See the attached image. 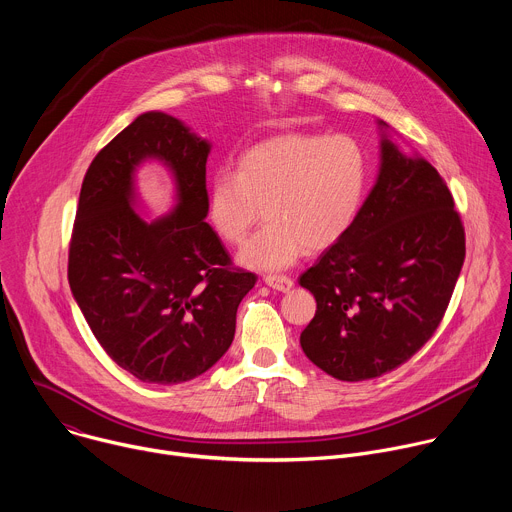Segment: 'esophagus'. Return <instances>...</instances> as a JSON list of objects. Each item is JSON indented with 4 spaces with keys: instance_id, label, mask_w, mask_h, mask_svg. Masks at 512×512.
<instances>
[{
    "instance_id": "1",
    "label": "esophagus",
    "mask_w": 512,
    "mask_h": 512,
    "mask_svg": "<svg viewBox=\"0 0 512 512\" xmlns=\"http://www.w3.org/2000/svg\"><path fill=\"white\" fill-rule=\"evenodd\" d=\"M265 285H269L271 289H275V291H289L291 287H294V281H291V277H285V275H267L265 279Z\"/></svg>"
}]
</instances>
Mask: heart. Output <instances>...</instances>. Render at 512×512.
<instances>
[{
	"label": "heart",
	"mask_w": 512,
	"mask_h": 512,
	"mask_svg": "<svg viewBox=\"0 0 512 512\" xmlns=\"http://www.w3.org/2000/svg\"><path fill=\"white\" fill-rule=\"evenodd\" d=\"M367 188V160L346 135L283 133L249 148L237 170H218L206 188V221L237 261L255 271H283L306 249L334 245L354 223Z\"/></svg>",
	"instance_id": "heart-1"
}]
</instances>
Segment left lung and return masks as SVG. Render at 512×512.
Wrapping results in <instances>:
<instances>
[{
    "instance_id": "8db88e82",
    "label": "left lung",
    "mask_w": 512,
    "mask_h": 512,
    "mask_svg": "<svg viewBox=\"0 0 512 512\" xmlns=\"http://www.w3.org/2000/svg\"><path fill=\"white\" fill-rule=\"evenodd\" d=\"M381 129L375 186L354 223L300 277L316 316L300 336L318 369L338 381L381 377L440 326L466 255L454 198L437 170Z\"/></svg>"
}]
</instances>
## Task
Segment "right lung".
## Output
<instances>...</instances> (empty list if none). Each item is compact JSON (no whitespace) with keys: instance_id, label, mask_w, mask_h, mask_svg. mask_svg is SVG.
I'll return each mask as SVG.
<instances>
[{"instance_id":"1","label":"right lung","mask_w":512,"mask_h":512,"mask_svg":"<svg viewBox=\"0 0 512 512\" xmlns=\"http://www.w3.org/2000/svg\"><path fill=\"white\" fill-rule=\"evenodd\" d=\"M210 141L184 121L137 115L91 162L68 251V283L105 352L143 383L176 385L206 373L237 326L257 277L231 269L206 223ZM160 161L175 180V208L136 210V170Z\"/></svg>"}]
</instances>
